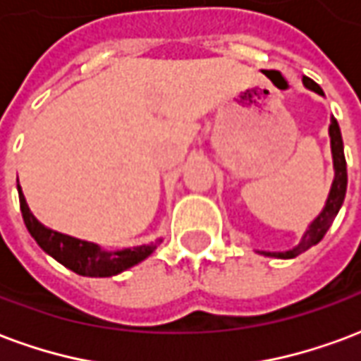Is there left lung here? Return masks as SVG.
Here are the masks:
<instances>
[{
    "instance_id": "1",
    "label": "left lung",
    "mask_w": 361,
    "mask_h": 361,
    "mask_svg": "<svg viewBox=\"0 0 361 361\" xmlns=\"http://www.w3.org/2000/svg\"><path fill=\"white\" fill-rule=\"evenodd\" d=\"M304 84L310 90L317 92L323 96V90L319 88V84L314 82L312 78L304 76ZM329 134H331V149H333V163H335V180H333V186H331V192H329L327 204L323 207V212L312 221V225L307 227V231L302 236V240L296 248L288 250V252H262L264 256L269 257H283V259H288V257H296L302 252H306L307 248H312L314 244L325 236V233L329 231V227L333 225L336 213L341 209L344 202V196H346V184H348V173H346V159H344V146H343V136H341V128H338V123L333 117L331 119V125H329Z\"/></svg>"
}]
</instances>
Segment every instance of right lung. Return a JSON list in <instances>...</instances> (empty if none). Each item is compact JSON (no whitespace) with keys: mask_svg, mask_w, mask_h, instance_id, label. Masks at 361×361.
<instances>
[{"mask_svg":"<svg viewBox=\"0 0 361 361\" xmlns=\"http://www.w3.org/2000/svg\"><path fill=\"white\" fill-rule=\"evenodd\" d=\"M17 188L20 212H23V219H25L28 233L32 235L34 240L38 242V246L46 254L55 257L59 264L69 267L71 271H75L78 275H84V277H111V275H117L121 271L140 264L142 259H146L154 252L155 246L159 244V242H155V244H149V246H136V248L107 252V250L99 248L94 242L80 240V238H73L69 235L51 231V228L44 227L40 221L30 213L18 184Z\"/></svg>","mask_w":361,"mask_h":361,"instance_id":"obj_1","label":"right lung"}]
</instances>
